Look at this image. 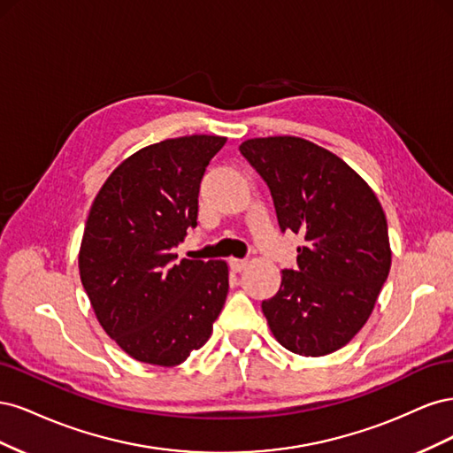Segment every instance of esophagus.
<instances>
[{
  "instance_id": "obj_1",
  "label": "esophagus",
  "mask_w": 453,
  "mask_h": 453,
  "mask_svg": "<svg viewBox=\"0 0 453 453\" xmlns=\"http://www.w3.org/2000/svg\"><path fill=\"white\" fill-rule=\"evenodd\" d=\"M230 270L232 272H236V273H240V272H243L245 268H248V260H240V258H230Z\"/></svg>"
}]
</instances>
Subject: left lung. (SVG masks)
Masks as SVG:
<instances>
[{"instance_id": "left-lung-1", "label": "left lung", "mask_w": 453, "mask_h": 453, "mask_svg": "<svg viewBox=\"0 0 453 453\" xmlns=\"http://www.w3.org/2000/svg\"><path fill=\"white\" fill-rule=\"evenodd\" d=\"M266 181L280 228L304 236L296 270L263 303L280 344L304 357L328 355L357 334L391 268L386 213L363 177L331 150L295 135L240 145Z\"/></svg>"}]
</instances>
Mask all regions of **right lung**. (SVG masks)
Masks as SVG:
<instances>
[{"label":"right lung","instance_id":"1","mask_svg":"<svg viewBox=\"0 0 453 453\" xmlns=\"http://www.w3.org/2000/svg\"><path fill=\"white\" fill-rule=\"evenodd\" d=\"M221 135H183L122 160L96 195L79 273L104 331L132 359L175 366L211 336L228 293L225 260L181 258L172 248L196 226L205 166Z\"/></svg>","mask_w":453,"mask_h":453}]
</instances>
